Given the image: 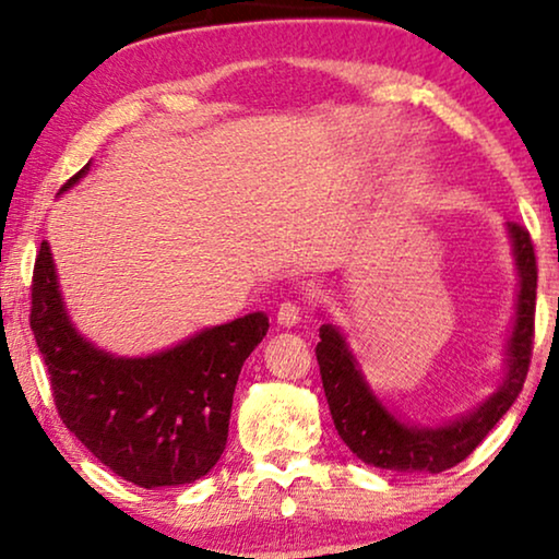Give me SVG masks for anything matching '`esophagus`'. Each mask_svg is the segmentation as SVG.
Returning a JSON list of instances; mask_svg holds the SVG:
<instances>
[{"label": "esophagus", "mask_w": 559, "mask_h": 559, "mask_svg": "<svg viewBox=\"0 0 559 559\" xmlns=\"http://www.w3.org/2000/svg\"><path fill=\"white\" fill-rule=\"evenodd\" d=\"M300 318H302V308L297 302H282L277 308V316H274L277 325L282 328H295L300 323Z\"/></svg>", "instance_id": "1"}]
</instances>
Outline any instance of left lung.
Here are the masks:
<instances>
[{
	"label": "left lung",
	"instance_id": "8db88e82",
	"mask_svg": "<svg viewBox=\"0 0 559 559\" xmlns=\"http://www.w3.org/2000/svg\"><path fill=\"white\" fill-rule=\"evenodd\" d=\"M509 234L519 266V305L509 341L507 379L476 412L453 425L419 430V427L400 423L364 381L346 338L333 325H320L316 356L333 425L350 453H356L364 463L404 473H442L453 468L484 442L491 427L507 415V409L522 392L534 348L537 257H534L532 236L524 226L509 224Z\"/></svg>",
	"mask_w": 559,
	"mask_h": 559
}]
</instances>
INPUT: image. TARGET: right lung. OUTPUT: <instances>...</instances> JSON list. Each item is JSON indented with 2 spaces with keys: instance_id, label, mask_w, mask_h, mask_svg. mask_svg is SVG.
<instances>
[{
  "instance_id": "add662e5",
  "label": "right lung",
  "mask_w": 559,
  "mask_h": 559,
  "mask_svg": "<svg viewBox=\"0 0 559 559\" xmlns=\"http://www.w3.org/2000/svg\"><path fill=\"white\" fill-rule=\"evenodd\" d=\"M86 170L88 165L60 193ZM29 328L63 425L117 476L157 488L193 484L218 463L236 381L270 331V318L251 312L163 354L114 358L75 333L43 241L33 270Z\"/></svg>"
}]
</instances>
